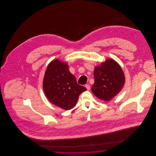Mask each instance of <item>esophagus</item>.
I'll return each mask as SVG.
<instances>
[{"label":"esophagus","instance_id":"1","mask_svg":"<svg viewBox=\"0 0 156 156\" xmlns=\"http://www.w3.org/2000/svg\"><path fill=\"white\" fill-rule=\"evenodd\" d=\"M85 87L87 88V89H88V90L90 89V86H89V85H88V84L85 85Z\"/></svg>","mask_w":156,"mask_h":156}]
</instances>
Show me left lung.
I'll use <instances>...</instances> for the list:
<instances>
[{"mask_svg":"<svg viewBox=\"0 0 156 156\" xmlns=\"http://www.w3.org/2000/svg\"><path fill=\"white\" fill-rule=\"evenodd\" d=\"M94 83L92 92L96 97L105 101H109L121 90L125 82L124 73L119 64L109 59L94 72Z\"/></svg>","mask_w":156,"mask_h":156,"instance_id":"1","label":"left lung"}]
</instances>
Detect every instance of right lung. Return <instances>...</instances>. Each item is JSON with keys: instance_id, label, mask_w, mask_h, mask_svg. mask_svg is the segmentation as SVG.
Segmentation results:
<instances>
[{"instance_id": "right-lung-1", "label": "right lung", "mask_w": 156, "mask_h": 156, "mask_svg": "<svg viewBox=\"0 0 156 156\" xmlns=\"http://www.w3.org/2000/svg\"><path fill=\"white\" fill-rule=\"evenodd\" d=\"M43 88L48 100L65 110L75 106L79 95L87 88L77 84L67 63L58 59L51 61L45 71Z\"/></svg>"}]
</instances>
